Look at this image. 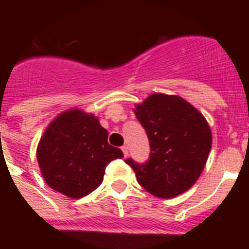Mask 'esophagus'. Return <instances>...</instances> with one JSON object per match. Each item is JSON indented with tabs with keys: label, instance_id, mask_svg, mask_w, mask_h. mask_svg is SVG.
<instances>
[{
	"label": "esophagus",
	"instance_id": "34e87169",
	"mask_svg": "<svg viewBox=\"0 0 249 249\" xmlns=\"http://www.w3.org/2000/svg\"><path fill=\"white\" fill-rule=\"evenodd\" d=\"M122 152H123V156H124V157H127V156H128V147L123 146L122 147Z\"/></svg>",
	"mask_w": 249,
	"mask_h": 249
}]
</instances>
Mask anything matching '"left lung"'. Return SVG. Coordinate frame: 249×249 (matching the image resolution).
Listing matches in <instances>:
<instances>
[{"instance_id":"left-lung-1","label":"left lung","mask_w":249,"mask_h":249,"mask_svg":"<svg viewBox=\"0 0 249 249\" xmlns=\"http://www.w3.org/2000/svg\"><path fill=\"white\" fill-rule=\"evenodd\" d=\"M146 129L151 153L146 163H126L147 192L173 198L198 179L212 147L211 127L198 109L175 94L153 93L133 109Z\"/></svg>"}]
</instances>
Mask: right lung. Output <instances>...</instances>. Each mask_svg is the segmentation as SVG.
Segmentation results:
<instances>
[{"label":"right lung","instance_id":"1","mask_svg":"<svg viewBox=\"0 0 249 249\" xmlns=\"http://www.w3.org/2000/svg\"><path fill=\"white\" fill-rule=\"evenodd\" d=\"M108 132L93 113L71 108L47 126L37 146V160L46 183L70 198H82L102 183L106 166L122 158L108 143Z\"/></svg>","mask_w":249,"mask_h":249}]
</instances>
